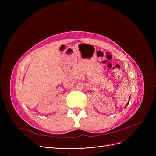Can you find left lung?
<instances>
[{"mask_svg": "<svg viewBox=\"0 0 156 156\" xmlns=\"http://www.w3.org/2000/svg\"><path fill=\"white\" fill-rule=\"evenodd\" d=\"M128 104H129V101H128V103H127V104H126V105H128Z\"/></svg>", "mask_w": 156, "mask_h": 156, "instance_id": "1", "label": "left lung"}]
</instances>
